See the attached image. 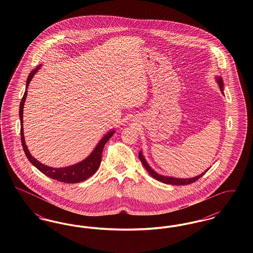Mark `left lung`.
I'll return each mask as SVG.
<instances>
[{
    "label": "left lung",
    "mask_w": 253,
    "mask_h": 253,
    "mask_svg": "<svg viewBox=\"0 0 253 253\" xmlns=\"http://www.w3.org/2000/svg\"><path fill=\"white\" fill-rule=\"evenodd\" d=\"M216 81L217 84H219V87H220L221 92L224 94V92H223V90H224V89H223L224 83H223L222 78L217 77ZM138 157H139L141 163L143 164V166H144L145 169H146V170L150 173V175H151L152 177H154L155 179L160 181V182H162V183H165V184H170V185H188V184H192L193 182L198 180L200 177H202L205 173L209 170V169H208L206 171L202 172L201 174H199V175H197V176H195V177H193V178H188V179H187V178H175V177H170V176H165V175L158 174L157 171H155L153 169L149 166V164L147 163V161H146V159H145L144 157H143L141 151L138 153Z\"/></svg>",
    "instance_id": "8db88e82"
}]
</instances>
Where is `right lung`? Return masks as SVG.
Returning a JSON list of instances; mask_svg holds the SVG:
<instances>
[{"mask_svg": "<svg viewBox=\"0 0 253 253\" xmlns=\"http://www.w3.org/2000/svg\"><path fill=\"white\" fill-rule=\"evenodd\" d=\"M41 65H39L36 69L32 70L26 81V89L24 92V96L22 98L21 104H20V121H21V139H22V145L24 148V154L28 160L36 167L40 171H42L43 174L47 175L50 178L55 179V180L63 182V183H79L82 181H84L92 176L99 167L100 162H101V156H102V151L103 147L106 144V142L112 137V135L115 133V130H111L110 132H107L101 139L100 141L96 144V148L93 150L91 155L88 157H86L84 160L74 164L68 167L64 168H52L48 167L40 161H38L36 158L31 156L29 153L27 146L25 145L24 135V126H23V112H24V105L25 102V98L27 95V88L28 85L30 84L32 78L34 75L38 72L40 69Z\"/></svg>", "mask_w": 253, "mask_h": 253, "instance_id": "add662e5", "label": "right lung"}]
</instances>
